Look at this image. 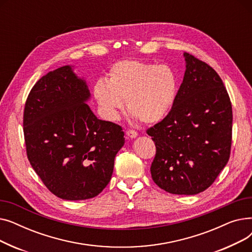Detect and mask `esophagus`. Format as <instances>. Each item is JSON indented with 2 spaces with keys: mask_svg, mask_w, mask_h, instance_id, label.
I'll list each match as a JSON object with an SVG mask.
<instances>
[{
  "mask_svg": "<svg viewBox=\"0 0 252 252\" xmlns=\"http://www.w3.org/2000/svg\"><path fill=\"white\" fill-rule=\"evenodd\" d=\"M126 136L129 139H134V138H136L138 136V133H137L136 130H134V129H127L126 130Z\"/></svg>",
  "mask_w": 252,
  "mask_h": 252,
  "instance_id": "esophagus-1",
  "label": "esophagus"
}]
</instances>
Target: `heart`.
Instances as JSON below:
<instances>
[{"label": "heart", "mask_w": 252, "mask_h": 252, "mask_svg": "<svg viewBox=\"0 0 252 252\" xmlns=\"http://www.w3.org/2000/svg\"><path fill=\"white\" fill-rule=\"evenodd\" d=\"M179 92V76L168 65L136 59L114 63L108 81L100 78L94 96L106 118L115 121L125 108L143 124H156L167 115Z\"/></svg>", "instance_id": "1"}]
</instances>
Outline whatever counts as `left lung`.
<instances>
[{
	"mask_svg": "<svg viewBox=\"0 0 252 252\" xmlns=\"http://www.w3.org/2000/svg\"><path fill=\"white\" fill-rule=\"evenodd\" d=\"M176 101L161 122L147 129L156 154L150 170L164 191L195 195L214 184L229 161L232 104L216 70L189 53Z\"/></svg>",
	"mask_w": 252,
	"mask_h": 252,
	"instance_id": "left-lung-1",
	"label": "left lung"
}]
</instances>
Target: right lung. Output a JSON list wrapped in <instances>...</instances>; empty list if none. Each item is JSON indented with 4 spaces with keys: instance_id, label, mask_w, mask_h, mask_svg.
Wrapping results in <instances>:
<instances>
[{
    "instance_id": "obj_1",
    "label": "right lung",
    "mask_w": 252,
    "mask_h": 252,
    "mask_svg": "<svg viewBox=\"0 0 252 252\" xmlns=\"http://www.w3.org/2000/svg\"><path fill=\"white\" fill-rule=\"evenodd\" d=\"M90 96L86 82L65 65L39 78L25 102L26 154L45 186L61 199L101 193L125 144L123 127L98 119L86 103Z\"/></svg>"
}]
</instances>
